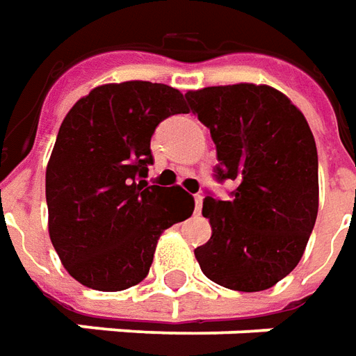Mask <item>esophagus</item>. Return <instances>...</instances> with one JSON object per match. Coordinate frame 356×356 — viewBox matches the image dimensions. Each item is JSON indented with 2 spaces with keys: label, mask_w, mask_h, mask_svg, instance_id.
<instances>
[{
  "label": "esophagus",
  "mask_w": 356,
  "mask_h": 356,
  "mask_svg": "<svg viewBox=\"0 0 356 356\" xmlns=\"http://www.w3.org/2000/svg\"><path fill=\"white\" fill-rule=\"evenodd\" d=\"M201 207H203V195L197 193V195H195V213L197 214H201Z\"/></svg>",
  "instance_id": "34e87169"
}]
</instances>
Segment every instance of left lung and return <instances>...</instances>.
I'll return each mask as SVG.
<instances>
[{
	"label": "left lung",
	"instance_id": "left-lung-1",
	"mask_svg": "<svg viewBox=\"0 0 356 356\" xmlns=\"http://www.w3.org/2000/svg\"><path fill=\"white\" fill-rule=\"evenodd\" d=\"M186 99L211 130L216 180L238 182L230 201H203L213 234L195 259L218 286L268 289L301 261L318 214V153L309 122L270 86H211Z\"/></svg>",
	"mask_w": 356,
	"mask_h": 356
}]
</instances>
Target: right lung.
I'll return each mask as SVG.
<instances>
[{"label": "right lung", "mask_w": 356, "mask_h": 356, "mask_svg": "<svg viewBox=\"0 0 356 356\" xmlns=\"http://www.w3.org/2000/svg\"><path fill=\"white\" fill-rule=\"evenodd\" d=\"M188 113L176 88L130 80L93 88L63 120L45 170L49 238L72 278L97 291L140 284L161 234L193 213L180 186L147 184L151 136Z\"/></svg>", "instance_id": "obj_1"}]
</instances>
